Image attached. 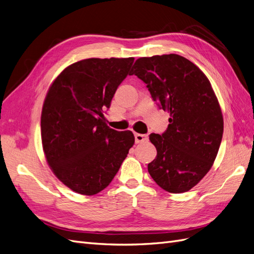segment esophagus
Returning a JSON list of instances; mask_svg holds the SVG:
<instances>
[{
    "instance_id": "1",
    "label": "esophagus",
    "mask_w": 254,
    "mask_h": 254,
    "mask_svg": "<svg viewBox=\"0 0 254 254\" xmlns=\"http://www.w3.org/2000/svg\"><path fill=\"white\" fill-rule=\"evenodd\" d=\"M134 139H135V143H142L148 140V136L146 134H141V133H134Z\"/></svg>"
}]
</instances>
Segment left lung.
<instances>
[{
  "label": "left lung",
  "instance_id": "obj_1",
  "mask_svg": "<svg viewBox=\"0 0 254 254\" xmlns=\"http://www.w3.org/2000/svg\"><path fill=\"white\" fill-rule=\"evenodd\" d=\"M147 84L160 109L170 113L165 132L151 133L157 157L148 173L160 188L190 190L210 171L224 132V119L209 79L177 54L139 58L131 70Z\"/></svg>",
  "mask_w": 254,
  "mask_h": 254
}]
</instances>
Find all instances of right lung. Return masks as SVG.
<instances>
[{"mask_svg": "<svg viewBox=\"0 0 254 254\" xmlns=\"http://www.w3.org/2000/svg\"><path fill=\"white\" fill-rule=\"evenodd\" d=\"M134 58H89L65 67L54 80L41 113L45 158L57 178L82 195L109 186L134 144L131 131L107 126L115 91Z\"/></svg>", "mask_w": 254, "mask_h": 254, "instance_id": "right-lung-1", "label": "right lung"}]
</instances>
